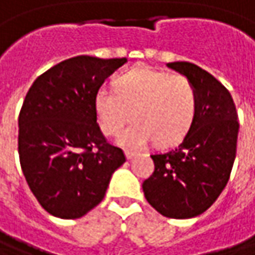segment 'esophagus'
Wrapping results in <instances>:
<instances>
[{
  "label": "esophagus",
  "instance_id": "1",
  "mask_svg": "<svg viewBox=\"0 0 255 255\" xmlns=\"http://www.w3.org/2000/svg\"><path fill=\"white\" fill-rule=\"evenodd\" d=\"M125 155H126V158H128V159H130V158H133V156H135V152H133V151H130V149H126V151H125Z\"/></svg>",
  "mask_w": 255,
  "mask_h": 255
}]
</instances>
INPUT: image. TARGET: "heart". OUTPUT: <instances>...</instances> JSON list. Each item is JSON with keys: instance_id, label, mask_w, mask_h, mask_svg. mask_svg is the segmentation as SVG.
I'll return each mask as SVG.
<instances>
[{"instance_id": "1", "label": "heart", "mask_w": 255, "mask_h": 255, "mask_svg": "<svg viewBox=\"0 0 255 255\" xmlns=\"http://www.w3.org/2000/svg\"><path fill=\"white\" fill-rule=\"evenodd\" d=\"M96 112L101 130L116 135L129 122L119 143L142 148L149 142L173 145L190 130L197 112V94L184 75H171L152 68H135L115 82V90L101 87L96 94Z\"/></svg>"}]
</instances>
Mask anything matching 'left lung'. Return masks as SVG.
Listing matches in <instances>:
<instances>
[{
  "label": "left lung",
  "instance_id": "1",
  "mask_svg": "<svg viewBox=\"0 0 255 255\" xmlns=\"http://www.w3.org/2000/svg\"><path fill=\"white\" fill-rule=\"evenodd\" d=\"M167 66L194 85L197 112L178 146L151 155L155 170L142 189L148 203L162 216L187 219L209 209L228 184L240 123L229 91L208 71L190 62Z\"/></svg>",
  "mask_w": 255,
  "mask_h": 255
}]
</instances>
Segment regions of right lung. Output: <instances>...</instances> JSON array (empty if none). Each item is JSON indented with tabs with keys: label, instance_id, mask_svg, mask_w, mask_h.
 <instances>
[{
	"label": "right lung",
	"instance_id": "add662e5",
	"mask_svg": "<svg viewBox=\"0 0 255 255\" xmlns=\"http://www.w3.org/2000/svg\"><path fill=\"white\" fill-rule=\"evenodd\" d=\"M126 58L75 56L36 78L18 115V156L40 206L62 219L96 208L126 161L97 123L96 94Z\"/></svg>",
	"mask_w": 255,
	"mask_h": 255
}]
</instances>
